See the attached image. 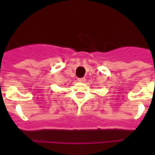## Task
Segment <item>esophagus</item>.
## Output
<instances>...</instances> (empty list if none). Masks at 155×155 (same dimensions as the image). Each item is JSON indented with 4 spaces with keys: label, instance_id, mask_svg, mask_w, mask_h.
I'll list each match as a JSON object with an SVG mask.
<instances>
[{
    "label": "esophagus",
    "instance_id": "obj_1",
    "mask_svg": "<svg viewBox=\"0 0 155 155\" xmlns=\"http://www.w3.org/2000/svg\"><path fill=\"white\" fill-rule=\"evenodd\" d=\"M78 82H84L85 81V78H81L78 79Z\"/></svg>",
    "mask_w": 155,
    "mask_h": 155
}]
</instances>
